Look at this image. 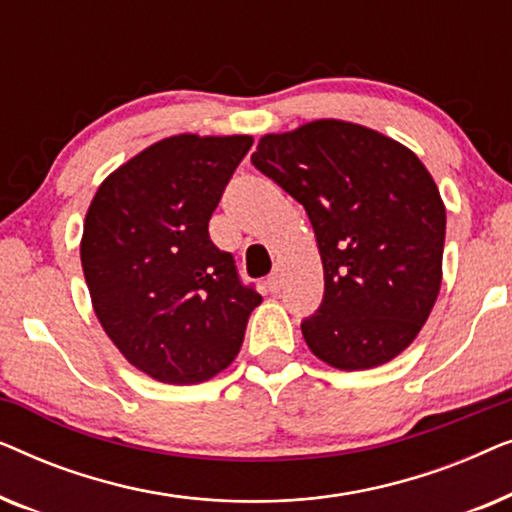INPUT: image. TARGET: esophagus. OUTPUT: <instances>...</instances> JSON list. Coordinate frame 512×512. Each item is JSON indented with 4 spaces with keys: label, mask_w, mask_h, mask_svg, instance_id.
<instances>
[{
    "label": "esophagus",
    "mask_w": 512,
    "mask_h": 512,
    "mask_svg": "<svg viewBox=\"0 0 512 512\" xmlns=\"http://www.w3.org/2000/svg\"><path fill=\"white\" fill-rule=\"evenodd\" d=\"M265 284H268V289L272 293H277L279 289H282V270H279V268L272 270L270 277H268V282H265Z\"/></svg>",
    "instance_id": "1"
}]
</instances>
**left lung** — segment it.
Masks as SVG:
<instances>
[{
    "label": "left lung",
    "instance_id": "obj_1",
    "mask_svg": "<svg viewBox=\"0 0 512 512\" xmlns=\"http://www.w3.org/2000/svg\"><path fill=\"white\" fill-rule=\"evenodd\" d=\"M258 172L305 207L324 263V300L303 319L314 356L340 370L382 366L429 319L443 279L445 205L415 153L345 121L265 135Z\"/></svg>",
    "mask_w": 512,
    "mask_h": 512
}]
</instances>
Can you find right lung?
I'll use <instances>...</instances> for the list:
<instances>
[{
    "label": "right lung",
    "mask_w": 512,
    "mask_h": 512,
    "mask_svg": "<svg viewBox=\"0 0 512 512\" xmlns=\"http://www.w3.org/2000/svg\"><path fill=\"white\" fill-rule=\"evenodd\" d=\"M249 135H174L109 174L90 202L81 265L97 319L132 366L205 382L240 352L261 293L209 237Z\"/></svg>",
    "instance_id": "obj_1"
}]
</instances>
